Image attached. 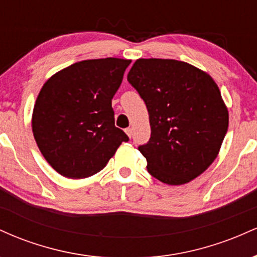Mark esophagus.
<instances>
[{
  "label": "esophagus",
  "instance_id": "34e87169",
  "mask_svg": "<svg viewBox=\"0 0 257 257\" xmlns=\"http://www.w3.org/2000/svg\"><path fill=\"white\" fill-rule=\"evenodd\" d=\"M125 134L128 135L129 138H131V137H132V128H126V129H125Z\"/></svg>",
  "mask_w": 257,
  "mask_h": 257
}]
</instances>
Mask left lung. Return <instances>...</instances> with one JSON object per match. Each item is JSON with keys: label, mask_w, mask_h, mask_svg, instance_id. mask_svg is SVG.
Instances as JSON below:
<instances>
[{"label": "left lung", "mask_w": 257, "mask_h": 257, "mask_svg": "<svg viewBox=\"0 0 257 257\" xmlns=\"http://www.w3.org/2000/svg\"><path fill=\"white\" fill-rule=\"evenodd\" d=\"M128 82L145 101L151 138L139 146L147 172L168 185H184L215 161L228 129L217 84L193 65L173 59H138Z\"/></svg>", "instance_id": "1"}]
</instances>
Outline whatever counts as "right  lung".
<instances>
[{"label":"right lung","mask_w":257,"mask_h":257,"mask_svg":"<svg viewBox=\"0 0 257 257\" xmlns=\"http://www.w3.org/2000/svg\"><path fill=\"white\" fill-rule=\"evenodd\" d=\"M131 63L118 58L83 60L43 84L32 112V133L43 157L60 175L89 178L129 140L114 125L112 98Z\"/></svg>","instance_id":"add662e5"}]
</instances>
